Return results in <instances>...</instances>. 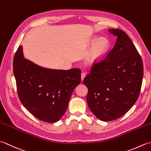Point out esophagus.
Wrapping results in <instances>:
<instances>
[{
  "instance_id": "esophagus-1",
  "label": "esophagus",
  "mask_w": 151,
  "mask_h": 151,
  "mask_svg": "<svg viewBox=\"0 0 151 151\" xmlns=\"http://www.w3.org/2000/svg\"><path fill=\"white\" fill-rule=\"evenodd\" d=\"M86 74L85 73H82V74H81V80H82V81L84 80V78L86 77Z\"/></svg>"
}]
</instances>
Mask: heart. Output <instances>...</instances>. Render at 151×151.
Listing matches in <instances>:
<instances>
[{
  "label": "heart",
  "mask_w": 151,
  "mask_h": 151,
  "mask_svg": "<svg viewBox=\"0 0 151 151\" xmlns=\"http://www.w3.org/2000/svg\"><path fill=\"white\" fill-rule=\"evenodd\" d=\"M92 43H95L89 56V60L91 62H97L100 60L108 49L110 42L106 37H95L93 38Z\"/></svg>",
  "instance_id": "obj_1"
}]
</instances>
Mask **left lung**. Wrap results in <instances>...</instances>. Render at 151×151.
Segmentation results:
<instances>
[{
    "mask_svg": "<svg viewBox=\"0 0 151 151\" xmlns=\"http://www.w3.org/2000/svg\"><path fill=\"white\" fill-rule=\"evenodd\" d=\"M108 31L117 37L114 47L93 65L83 81L88 89V106L103 121L117 119L132 107L139 97L143 76L142 57L129 36L119 29Z\"/></svg>",
    "mask_w": 151,
    "mask_h": 151,
    "instance_id": "left-lung-1",
    "label": "left lung"
}]
</instances>
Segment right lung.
Instances as JSON below:
<instances>
[{"instance_id": "add662e5", "label": "right lung", "mask_w": 151, "mask_h": 151, "mask_svg": "<svg viewBox=\"0 0 151 151\" xmlns=\"http://www.w3.org/2000/svg\"><path fill=\"white\" fill-rule=\"evenodd\" d=\"M19 98L38 119L55 123L65 113L70 96L81 81V70L50 69L24 58L19 46L14 58Z\"/></svg>"}]
</instances>
